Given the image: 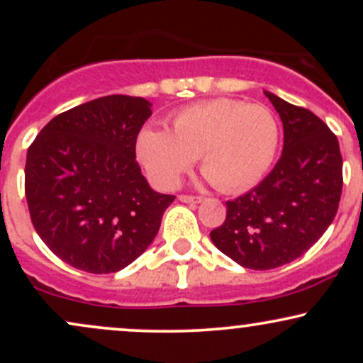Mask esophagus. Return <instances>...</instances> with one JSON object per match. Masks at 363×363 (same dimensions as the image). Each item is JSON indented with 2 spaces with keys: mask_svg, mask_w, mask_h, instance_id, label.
Here are the masks:
<instances>
[{
  "mask_svg": "<svg viewBox=\"0 0 363 363\" xmlns=\"http://www.w3.org/2000/svg\"><path fill=\"white\" fill-rule=\"evenodd\" d=\"M179 199L182 203H201L203 198L201 196H191V194H179Z\"/></svg>",
  "mask_w": 363,
  "mask_h": 363,
  "instance_id": "obj_1",
  "label": "esophagus"
}]
</instances>
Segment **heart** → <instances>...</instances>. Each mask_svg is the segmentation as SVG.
Masks as SVG:
<instances>
[{
	"instance_id": "obj_1",
	"label": "heart",
	"mask_w": 363,
	"mask_h": 363,
	"mask_svg": "<svg viewBox=\"0 0 363 363\" xmlns=\"http://www.w3.org/2000/svg\"><path fill=\"white\" fill-rule=\"evenodd\" d=\"M172 133L147 126L136 138V155L152 182L172 189L199 157L201 170L223 193H239L261 181L273 165L280 129L259 104L211 99L172 116Z\"/></svg>"
}]
</instances>
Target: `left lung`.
Instances as JSON below:
<instances>
[{
	"label": "left lung",
	"instance_id": "1",
	"mask_svg": "<svg viewBox=\"0 0 363 363\" xmlns=\"http://www.w3.org/2000/svg\"><path fill=\"white\" fill-rule=\"evenodd\" d=\"M266 97L283 123V152L254 189L227 201L225 222L211 240L249 269H273L301 257L338 211L343 158L335 133L314 112Z\"/></svg>",
	"mask_w": 363,
	"mask_h": 363
}]
</instances>
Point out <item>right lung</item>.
Listing matches in <instances>:
<instances>
[{
	"instance_id": "1",
	"label": "right lung",
	"mask_w": 363,
	"mask_h": 363,
	"mask_svg": "<svg viewBox=\"0 0 363 363\" xmlns=\"http://www.w3.org/2000/svg\"><path fill=\"white\" fill-rule=\"evenodd\" d=\"M148 101L107 95L61 112L27 152L25 196L35 232L73 268L116 273L155 239L172 194L155 193L136 162Z\"/></svg>"
}]
</instances>
